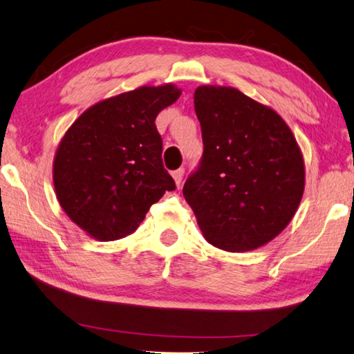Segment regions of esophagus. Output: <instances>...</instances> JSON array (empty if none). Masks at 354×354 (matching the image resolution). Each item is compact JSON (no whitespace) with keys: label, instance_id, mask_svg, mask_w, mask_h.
<instances>
[{"label":"esophagus","instance_id":"34e87169","mask_svg":"<svg viewBox=\"0 0 354 354\" xmlns=\"http://www.w3.org/2000/svg\"><path fill=\"white\" fill-rule=\"evenodd\" d=\"M183 176H185L183 169H177V171L172 172V178H174V182H176L177 187H180V183L183 180Z\"/></svg>","mask_w":354,"mask_h":354}]
</instances>
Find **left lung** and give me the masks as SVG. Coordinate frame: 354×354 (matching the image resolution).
<instances>
[{
  "label": "left lung",
  "mask_w": 354,
  "mask_h": 354,
  "mask_svg": "<svg viewBox=\"0 0 354 354\" xmlns=\"http://www.w3.org/2000/svg\"><path fill=\"white\" fill-rule=\"evenodd\" d=\"M201 167L183 185L204 239L229 252L266 245L303 199L306 167L297 138L273 108L230 86H199Z\"/></svg>",
  "instance_id": "8db88e82"
}]
</instances>
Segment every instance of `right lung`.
Masks as SVG:
<instances>
[{"mask_svg":"<svg viewBox=\"0 0 354 354\" xmlns=\"http://www.w3.org/2000/svg\"><path fill=\"white\" fill-rule=\"evenodd\" d=\"M182 94L176 84L141 86L89 106L56 149L53 185L66 215L98 241L124 239L166 191L155 119Z\"/></svg>","mask_w":354,"mask_h":354,"instance_id":"obj_1","label":"right lung"}]
</instances>
